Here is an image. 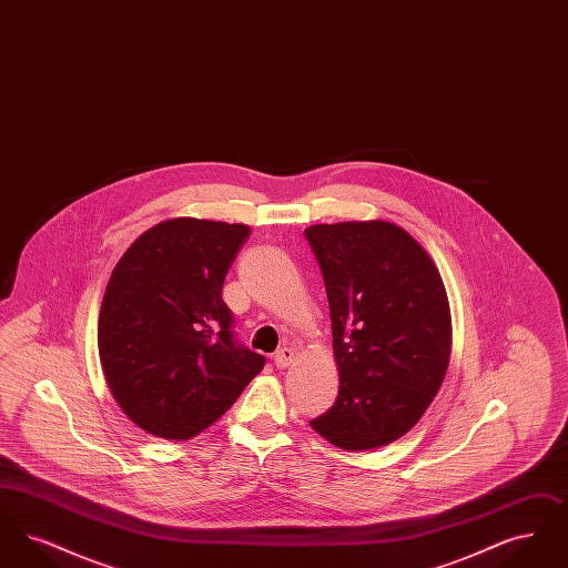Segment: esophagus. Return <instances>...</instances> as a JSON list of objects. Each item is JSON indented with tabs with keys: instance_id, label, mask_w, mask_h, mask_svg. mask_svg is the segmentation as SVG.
Wrapping results in <instances>:
<instances>
[{
	"instance_id": "1",
	"label": "esophagus",
	"mask_w": 568,
	"mask_h": 568,
	"mask_svg": "<svg viewBox=\"0 0 568 568\" xmlns=\"http://www.w3.org/2000/svg\"><path fill=\"white\" fill-rule=\"evenodd\" d=\"M294 357H296V352L292 347H283V349L274 353V366L283 371V368H287L294 362Z\"/></svg>"
}]
</instances>
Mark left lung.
Wrapping results in <instances>:
<instances>
[{"label": "left lung", "mask_w": 568, "mask_h": 568, "mask_svg": "<svg viewBox=\"0 0 568 568\" xmlns=\"http://www.w3.org/2000/svg\"><path fill=\"white\" fill-rule=\"evenodd\" d=\"M304 234L324 274L341 378L336 403L311 428L345 452L385 447L422 419L449 366L440 272L383 219L317 223Z\"/></svg>", "instance_id": "8db88e82"}]
</instances>
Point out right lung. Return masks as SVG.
<instances>
[{
    "instance_id": "right-lung-1",
    "label": "right lung",
    "mask_w": 568,
    "mask_h": 568,
    "mask_svg": "<svg viewBox=\"0 0 568 568\" xmlns=\"http://www.w3.org/2000/svg\"><path fill=\"white\" fill-rule=\"evenodd\" d=\"M251 227L193 216L140 234L110 274L98 347L116 405L144 433L187 440L236 403L266 359L234 341L221 297Z\"/></svg>"
}]
</instances>
